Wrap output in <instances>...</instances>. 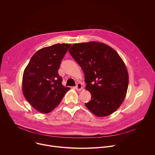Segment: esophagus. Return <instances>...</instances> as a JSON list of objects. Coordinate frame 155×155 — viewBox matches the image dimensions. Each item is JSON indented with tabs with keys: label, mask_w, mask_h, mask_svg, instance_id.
<instances>
[{
	"label": "esophagus",
	"mask_w": 155,
	"mask_h": 155,
	"mask_svg": "<svg viewBox=\"0 0 155 155\" xmlns=\"http://www.w3.org/2000/svg\"><path fill=\"white\" fill-rule=\"evenodd\" d=\"M83 89V86L82 84L81 83H77V86H75V90L77 91H81Z\"/></svg>",
	"instance_id": "obj_1"
}]
</instances>
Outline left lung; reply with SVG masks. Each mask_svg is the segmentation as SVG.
I'll list each match as a JSON object with an SVG mask.
<instances>
[{
	"label": "left lung",
	"instance_id": "1",
	"mask_svg": "<svg viewBox=\"0 0 155 155\" xmlns=\"http://www.w3.org/2000/svg\"><path fill=\"white\" fill-rule=\"evenodd\" d=\"M69 52L82 69L85 88L91 94L86 107L99 117L116 111L126 97L129 83L126 65L117 52L97 41L75 43Z\"/></svg>",
	"mask_w": 155,
	"mask_h": 155
}]
</instances>
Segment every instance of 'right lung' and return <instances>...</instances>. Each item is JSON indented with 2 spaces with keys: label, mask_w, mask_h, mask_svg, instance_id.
I'll return each mask as SVG.
<instances>
[{
  "label": "right lung",
  "mask_w": 155,
  "mask_h": 155,
  "mask_svg": "<svg viewBox=\"0 0 155 155\" xmlns=\"http://www.w3.org/2000/svg\"><path fill=\"white\" fill-rule=\"evenodd\" d=\"M71 44H55L38 50L31 58L23 76V93L38 112L48 114L61 102L70 87L62 84L58 70Z\"/></svg>",
  "instance_id": "right-lung-1"
}]
</instances>
